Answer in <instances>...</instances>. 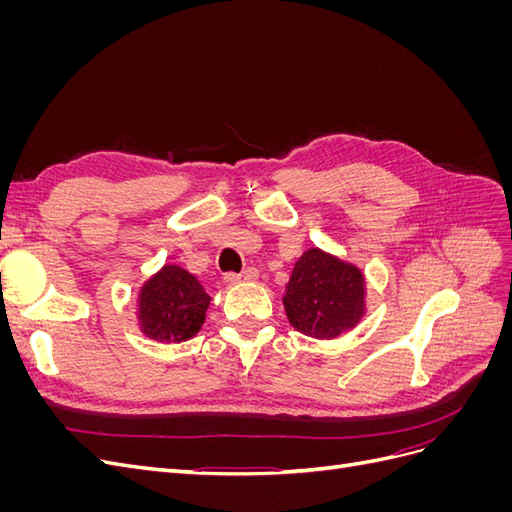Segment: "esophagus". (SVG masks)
Here are the masks:
<instances>
[{
	"label": "esophagus",
	"instance_id": "obj_1",
	"mask_svg": "<svg viewBox=\"0 0 512 512\" xmlns=\"http://www.w3.org/2000/svg\"><path fill=\"white\" fill-rule=\"evenodd\" d=\"M258 280V269L256 267H247L241 273H226L224 282L226 284H239V282H254Z\"/></svg>",
	"mask_w": 512,
	"mask_h": 512
}]
</instances>
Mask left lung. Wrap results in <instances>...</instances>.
Masks as SVG:
<instances>
[{
  "label": "left lung",
  "instance_id": "obj_1",
  "mask_svg": "<svg viewBox=\"0 0 512 512\" xmlns=\"http://www.w3.org/2000/svg\"><path fill=\"white\" fill-rule=\"evenodd\" d=\"M282 301L294 329L316 339H333L361 322L365 275L350 262L309 247L294 262Z\"/></svg>",
  "mask_w": 512,
  "mask_h": 512
}]
</instances>
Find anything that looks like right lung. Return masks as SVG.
<instances>
[{
  "label": "right lung",
  "mask_w": 512,
  "mask_h": 512,
  "mask_svg": "<svg viewBox=\"0 0 512 512\" xmlns=\"http://www.w3.org/2000/svg\"><path fill=\"white\" fill-rule=\"evenodd\" d=\"M211 297L192 273L164 265L138 292V327L156 342L179 344L205 322Z\"/></svg>",
  "instance_id": "1"
}]
</instances>
